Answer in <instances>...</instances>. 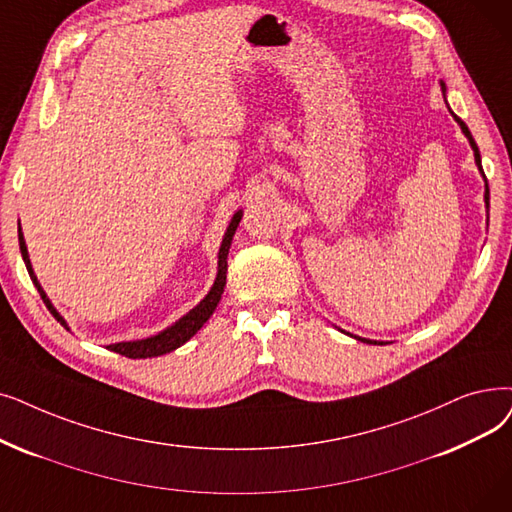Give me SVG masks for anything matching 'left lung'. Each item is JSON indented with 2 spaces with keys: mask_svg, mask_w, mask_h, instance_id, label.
<instances>
[{
  "mask_svg": "<svg viewBox=\"0 0 512 512\" xmlns=\"http://www.w3.org/2000/svg\"><path fill=\"white\" fill-rule=\"evenodd\" d=\"M441 92L446 94V83H443V81H441ZM450 113H452V110H450ZM452 117H454V119H456V123L460 125V129H462V133L466 136V140H469V144H471V148H473V152H475V163H477V167H479L481 175L485 177V173H483V169H481V154H479V148H477V144H475V140H473V136H471L469 127H466V125H464V121H462L460 117H456L454 113H452ZM485 207L490 209V188H487V182H485ZM347 335H349V332H347ZM355 339L362 341V343H374V345H376V343H381V345H383V341H370V339H362V337H355Z\"/></svg>",
  "mask_w": 512,
  "mask_h": 512,
  "instance_id": "left-lung-1",
  "label": "left lung"
}]
</instances>
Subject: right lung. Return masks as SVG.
Instances as JSON below:
<instances>
[{
	"mask_svg": "<svg viewBox=\"0 0 512 512\" xmlns=\"http://www.w3.org/2000/svg\"><path fill=\"white\" fill-rule=\"evenodd\" d=\"M240 217H242V211H236L230 226L224 234V240H221V247H219V255H217V278L211 286V291L207 293V297L198 303L194 309H190L186 316H182L180 320H177L175 324H171L169 328L161 330L159 335H152V337H146V339H138V341H121V343H113L108 345L106 349L115 351V353H121L125 355V358H131V360H144V358H157V355H165L173 349H177L180 345H184L186 341H190L198 330H201V326L213 316V311L221 299V293H224V286H226V272H228V251H230V244H232V238H234V232L240 224ZM18 244H20V253H22V259H25V265H27V272L35 284V288L39 291L43 303H46V307L50 309V314L69 330V324L64 322V318L58 314L56 307L52 305V301L48 299L46 291H43L35 272H33V265H31V259H29V251H27V244H25V236H22V230H20V224H18Z\"/></svg>",
	"mask_w": 512,
	"mask_h": 512,
	"instance_id": "right-lung-1",
	"label": "right lung"
}]
</instances>
